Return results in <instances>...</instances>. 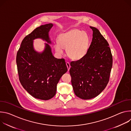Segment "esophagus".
<instances>
[{
  "mask_svg": "<svg viewBox=\"0 0 131 131\" xmlns=\"http://www.w3.org/2000/svg\"><path fill=\"white\" fill-rule=\"evenodd\" d=\"M66 66H67V69H68V71H69V69H70V64H69L68 62H67V63H66Z\"/></svg>",
  "mask_w": 131,
  "mask_h": 131,
  "instance_id": "34e87169",
  "label": "esophagus"
}]
</instances>
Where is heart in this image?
Masks as SVG:
<instances>
[{"label":"heart","mask_w":131,"mask_h":131,"mask_svg":"<svg viewBox=\"0 0 131 131\" xmlns=\"http://www.w3.org/2000/svg\"><path fill=\"white\" fill-rule=\"evenodd\" d=\"M89 42V37L85 32L73 29L60 35L58 43L54 45V48L60 54H63L64 49H66L68 57L72 60L77 61L86 54Z\"/></svg>","instance_id":"b5f03b06"}]
</instances>
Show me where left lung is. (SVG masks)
<instances>
[{
    "label": "left lung",
    "instance_id": "left-lung-1",
    "mask_svg": "<svg viewBox=\"0 0 131 131\" xmlns=\"http://www.w3.org/2000/svg\"><path fill=\"white\" fill-rule=\"evenodd\" d=\"M93 30L91 43L84 57L70 63L69 72L74 94L83 100L98 96L107 86L113 66L109 44L96 28Z\"/></svg>",
    "mask_w": 131,
    "mask_h": 131
}]
</instances>
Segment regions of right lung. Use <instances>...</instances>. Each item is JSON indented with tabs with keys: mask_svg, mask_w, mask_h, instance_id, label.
Here are the masks:
<instances>
[{
	"mask_svg": "<svg viewBox=\"0 0 131 131\" xmlns=\"http://www.w3.org/2000/svg\"><path fill=\"white\" fill-rule=\"evenodd\" d=\"M52 23L35 29L22 40L16 55V64L20 81L25 90L36 99L48 100L56 94L57 84L67 71L64 59L54 57L49 32ZM40 38L47 42L42 52L33 48L34 39Z\"/></svg>",
	"mask_w": 131,
	"mask_h": 131,
	"instance_id": "add662e5",
	"label": "right lung"
}]
</instances>
